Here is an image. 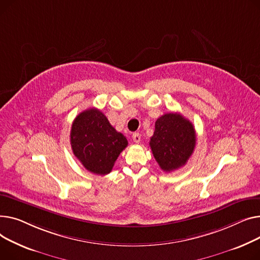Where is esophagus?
I'll return each instance as SVG.
<instances>
[{"label":"esophagus","mask_w":260,"mask_h":260,"mask_svg":"<svg viewBox=\"0 0 260 260\" xmlns=\"http://www.w3.org/2000/svg\"><path fill=\"white\" fill-rule=\"evenodd\" d=\"M132 139H133L134 143L139 144V143L141 142V134H140V133H133V135H132Z\"/></svg>","instance_id":"obj_1"}]
</instances>
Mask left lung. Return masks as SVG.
I'll use <instances>...</instances> for the list:
<instances>
[{"instance_id": "obj_1", "label": "left lung", "mask_w": 260, "mask_h": 260, "mask_svg": "<svg viewBox=\"0 0 260 260\" xmlns=\"http://www.w3.org/2000/svg\"><path fill=\"white\" fill-rule=\"evenodd\" d=\"M196 144L195 129L191 121L179 113H166L155 121L150 147L160 169L172 172L185 166Z\"/></svg>"}]
</instances>
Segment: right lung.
Here are the masks:
<instances>
[{"instance_id":"obj_1","label":"right lung","mask_w":260,"mask_h":260,"mask_svg":"<svg viewBox=\"0 0 260 260\" xmlns=\"http://www.w3.org/2000/svg\"><path fill=\"white\" fill-rule=\"evenodd\" d=\"M70 144L73 154L89 172L106 175L111 172L120 152L128 146L106 115L96 108L81 112L72 123Z\"/></svg>"}]
</instances>
